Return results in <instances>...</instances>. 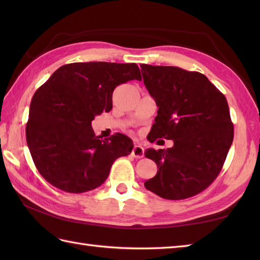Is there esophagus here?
<instances>
[{"label":"esophagus","mask_w":260,"mask_h":260,"mask_svg":"<svg viewBox=\"0 0 260 260\" xmlns=\"http://www.w3.org/2000/svg\"><path fill=\"white\" fill-rule=\"evenodd\" d=\"M132 154L137 158H141L144 156V148H143L141 145H135L133 151H132Z\"/></svg>","instance_id":"obj_1"}]
</instances>
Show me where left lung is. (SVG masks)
Here are the masks:
<instances>
[{
  "label": "left lung",
  "mask_w": 260,
  "mask_h": 260,
  "mask_svg": "<svg viewBox=\"0 0 260 260\" xmlns=\"http://www.w3.org/2000/svg\"><path fill=\"white\" fill-rule=\"evenodd\" d=\"M143 80L158 110L151 142L173 140L168 150L147 148L157 165L147 190L169 200L198 194L221 171L234 141V124L222 92L197 71L171 66L141 64Z\"/></svg>",
  "instance_id": "8db88e82"
}]
</instances>
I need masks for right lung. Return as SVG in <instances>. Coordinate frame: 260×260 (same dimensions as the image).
I'll return each instance as SVG.
<instances>
[{
    "instance_id": "right-lung-1",
    "label": "right lung",
    "mask_w": 260,
    "mask_h": 260,
    "mask_svg": "<svg viewBox=\"0 0 260 260\" xmlns=\"http://www.w3.org/2000/svg\"><path fill=\"white\" fill-rule=\"evenodd\" d=\"M141 80L136 63L75 62L57 69L36 91L25 127L33 162L58 189L82 193L108 178L114 161L131 154L129 137L96 136L95 116L113 108V91L120 84Z\"/></svg>"
}]
</instances>
